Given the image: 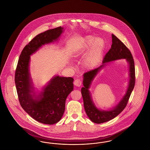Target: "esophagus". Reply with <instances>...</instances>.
Wrapping results in <instances>:
<instances>
[{
    "instance_id": "esophagus-1",
    "label": "esophagus",
    "mask_w": 150,
    "mask_h": 150,
    "mask_svg": "<svg viewBox=\"0 0 150 150\" xmlns=\"http://www.w3.org/2000/svg\"><path fill=\"white\" fill-rule=\"evenodd\" d=\"M81 83H82V82H81V80L79 79H77L75 80L74 83V85H75V86H78V87H79V86H80L81 85Z\"/></svg>"
}]
</instances>
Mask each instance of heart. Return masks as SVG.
Masks as SVG:
<instances>
[{"label":"heart","mask_w":150,"mask_h":150,"mask_svg":"<svg viewBox=\"0 0 150 150\" xmlns=\"http://www.w3.org/2000/svg\"><path fill=\"white\" fill-rule=\"evenodd\" d=\"M105 46V42L102 38H96L93 36H86L83 43L75 51L74 56L79 57L88 53L85 57V64L93 67L100 60Z\"/></svg>","instance_id":"1"}]
</instances>
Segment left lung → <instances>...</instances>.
Instances as JSON below:
<instances>
[{
    "mask_svg": "<svg viewBox=\"0 0 150 150\" xmlns=\"http://www.w3.org/2000/svg\"><path fill=\"white\" fill-rule=\"evenodd\" d=\"M112 44L111 48L105 55L103 60V65L84 74V87L81 88V90L85 112L93 122L98 124L104 123L113 119L123 110L126 108L135 85L134 62L131 52L126 45L116 36L112 34ZM120 59H126L129 64L130 81L129 88L125 96L113 110L110 111H100L96 108L91 99L90 91L88 90L90 84L97 72L105 66V63Z\"/></svg>",
    "mask_w": 150,
    "mask_h": 150,
    "instance_id": "8db88e82",
    "label": "left lung"
}]
</instances>
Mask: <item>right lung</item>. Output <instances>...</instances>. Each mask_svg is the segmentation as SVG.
<instances>
[{
  "label": "right lung",
  "mask_w": 150,
  "mask_h": 150,
  "mask_svg": "<svg viewBox=\"0 0 150 150\" xmlns=\"http://www.w3.org/2000/svg\"><path fill=\"white\" fill-rule=\"evenodd\" d=\"M62 30L59 27L35 37L23 49L15 72V84L21 107L32 118L43 124L54 125L61 119L66 98L74 89V79L56 76L36 96L29 71L30 55L42 45L56 41Z\"/></svg>",
  "instance_id": "add662e5"
}]
</instances>
